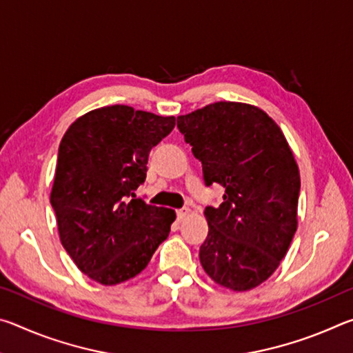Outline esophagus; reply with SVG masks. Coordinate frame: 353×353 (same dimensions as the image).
<instances>
[{
	"instance_id": "esophagus-1",
	"label": "esophagus",
	"mask_w": 353,
	"mask_h": 353,
	"mask_svg": "<svg viewBox=\"0 0 353 353\" xmlns=\"http://www.w3.org/2000/svg\"><path fill=\"white\" fill-rule=\"evenodd\" d=\"M188 213H190V210L187 207H182V208H179V210H176V214H177V219L179 221H183L185 218L188 216Z\"/></svg>"
}]
</instances>
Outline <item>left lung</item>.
Instances as JSON below:
<instances>
[{
	"mask_svg": "<svg viewBox=\"0 0 353 353\" xmlns=\"http://www.w3.org/2000/svg\"><path fill=\"white\" fill-rule=\"evenodd\" d=\"M179 132L202 163L207 187L225 188L205 207L204 271L234 291H248L277 270L297 229L299 168L285 135L259 107L208 104L177 117Z\"/></svg>",
	"mask_w": 353,
	"mask_h": 353,
	"instance_id": "obj_1",
	"label": "left lung"
}]
</instances>
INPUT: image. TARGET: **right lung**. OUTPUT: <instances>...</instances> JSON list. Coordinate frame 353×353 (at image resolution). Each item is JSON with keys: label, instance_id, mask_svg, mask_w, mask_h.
<instances>
[{"label": "right lung", "instance_id": "1", "mask_svg": "<svg viewBox=\"0 0 353 353\" xmlns=\"http://www.w3.org/2000/svg\"><path fill=\"white\" fill-rule=\"evenodd\" d=\"M176 126L129 105L92 110L71 124L59 146L51 205L65 250L101 285H117L148 266L170 235L171 208L134 199L149 151Z\"/></svg>", "mask_w": 353, "mask_h": 353}]
</instances>
